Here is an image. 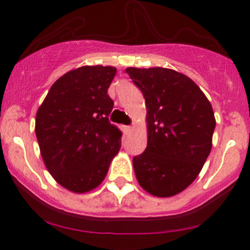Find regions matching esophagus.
Listing matches in <instances>:
<instances>
[{"label":"esophagus","mask_w":250,"mask_h":250,"mask_svg":"<svg viewBox=\"0 0 250 250\" xmlns=\"http://www.w3.org/2000/svg\"><path fill=\"white\" fill-rule=\"evenodd\" d=\"M132 130H134V126H125V127H124V131H125V134H130Z\"/></svg>","instance_id":"1"}]
</instances>
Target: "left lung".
<instances>
[{
  "label": "left lung",
  "instance_id": "left-lung-1",
  "mask_svg": "<svg viewBox=\"0 0 250 250\" xmlns=\"http://www.w3.org/2000/svg\"><path fill=\"white\" fill-rule=\"evenodd\" d=\"M145 98L147 146L132 159L140 187L159 198L182 193L210 154L215 118L210 101L187 75L164 67H127Z\"/></svg>",
  "mask_w": 250,
  "mask_h": 250
}]
</instances>
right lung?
Masks as SVG:
<instances>
[{
	"mask_svg": "<svg viewBox=\"0 0 250 250\" xmlns=\"http://www.w3.org/2000/svg\"><path fill=\"white\" fill-rule=\"evenodd\" d=\"M112 66H81L51 86L37 110L35 132L48 173L61 187L87 193L103 183L121 146L109 121Z\"/></svg>",
	"mask_w": 250,
	"mask_h": 250,
	"instance_id": "obj_1",
	"label": "right lung"
}]
</instances>
